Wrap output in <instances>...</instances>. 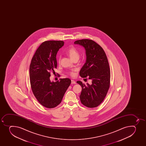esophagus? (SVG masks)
<instances>
[{
  "label": "esophagus",
  "mask_w": 146,
  "mask_h": 146,
  "mask_svg": "<svg viewBox=\"0 0 146 146\" xmlns=\"http://www.w3.org/2000/svg\"><path fill=\"white\" fill-rule=\"evenodd\" d=\"M76 83L75 81H74V80H71V84H75Z\"/></svg>",
  "instance_id": "1"
}]
</instances>
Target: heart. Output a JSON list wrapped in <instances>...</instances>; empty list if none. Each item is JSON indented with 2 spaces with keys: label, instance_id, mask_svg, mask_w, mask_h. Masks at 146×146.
<instances>
[{
  "label": "heart",
  "instance_id": "1",
  "mask_svg": "<svg viewBox=\"0 0 146 146\" xmlns=\"http://www.w3.org/2000/svg\"><path fill=\"white\" fill-rule=\"evenodd\" d=\"M66 52L68 54V55H69V56L71 58L73 59V60L74 59H77V58L78 59V58L80 57V53L78 52V50L73 46L68 48V50L66 51ZM60 59L61 56H59L58 61H60ZM69 74L71 76H74L75 73H74V71H71L69 72Z\"/></svg>",
  "mask_w": 146,
  "mask_h": 146
}]
</instances>
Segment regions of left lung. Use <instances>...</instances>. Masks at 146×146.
I'll return each instance as SVG.
<instances>
[{
  "label": "left lung",
  "instance_id": "left-lung-1",
  "mask_svg": "<svg viewBox=\"0 0 146 146\" xmlns=\"http://www.w3.org/2000/svg\"><path fill=\"white\" fill-rule=\"evenodd\" d=\"M74 44L84 46L86 52L87 60L80 69V76L83 78L88 77L92 80L91 85L77 81L82 87L80 100L86 107L96 108L104 100L110 85V70L108 58L102 48L92 40H78Z\"/></svg>",
  "mask_w": 146,
  "mask_h": 146
}]
</instances>
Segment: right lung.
Instances as JSON below:
<instances>
[{
  "label": "right lung",
  "mask_w": 146,
  "mask_h": 146,
  "mask_svg": "<svg viewBox=\"0 0 146 146\" xmlns=\"http://www.w3.org/2000/svg\"><path fill=\"white\" fill-rule=\"evenodd\" d=\"M64 44L63 41L43 42L31 61L29 78L32 92L38 102L46 108H54L60 103L71 82L68 78L55 82L50 80V72L54 73L57 67L56 54Z\"/></svg>",
  "instance_id": "1"
}]
</instances>
